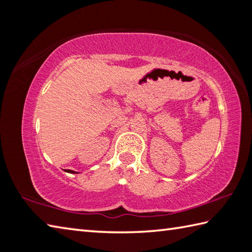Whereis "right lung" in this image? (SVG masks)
<instances>
[{
	"mask_svg": "<svg viewBox=\"0 0 252 252\" xmlns=\"http://www.w3.org/2000/svg\"><path fill=\"white\" fill-rule=\"evenodd\" d=\"M66 172H68V173H76V172H74V171H71V170H67Z\"/></svg>",
	"mask_w": 252,
	"mask_h": 252,
	"instance_id": "add662e5",
	"label": "right lung"
}]
</instances>
